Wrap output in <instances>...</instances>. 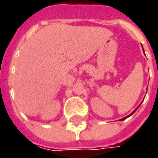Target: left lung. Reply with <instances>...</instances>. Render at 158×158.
<instances>
[{
  "mask_svg": "<svg viewBox=\"0 0 158 158\" xmlns=\"http://www.w3.org/2000/svg\"><path fill=\"white\" fill-rule=\"evenodd\" d=\"M139 106H140V104H139ZM139 106H138V107H139ZM138 107H137V108H135V109L134 110V111H133L132 113H130V114H129V116H127V117H125V118H121V119H120V121H122V120H124V119H126V118H129V117H130V116H131V115H132L133 113H135V112L136 110L138 109Z\"/></svg>",
  "mask_w": 158,
  "mask_h": 158,
  "instance_id": "1",
  "label": "left lung"
}]
</instances>
